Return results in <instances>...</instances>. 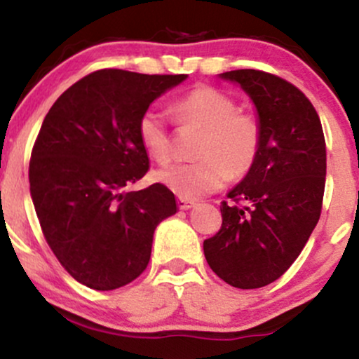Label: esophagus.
<instances>
[{
	"label": "esophagus",
	"instance_id": "obj_1",
	"mask_svg": "<svg viewBox=\"0 0 359 359\" xmlns=\"http://www.w3.org/2000/svg\"><path fill=\"white\" fill-rule=\"evenodd\" d=\"M194 201H189V199H182V197H179L177 199V205H179V209H182V211H187V209L194 208Z\"/></svg>",
	"mask_w": 359,
	"mask_h": 359
}]
</instances>
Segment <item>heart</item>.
<instances>
[{
  "label": "heart",
  "mask_w": 359,
  "mask_h": 359,
  "mask_svg": "<svg viewBox=\"0 0 359 359\" xmlns=\"http://www.w3.org/2000/svg\"><path fill=\"white\" fill-rule=\"evenodd\" d=\"M179 121L199 126L204 135L197 145V162L174 163L155 172V180L182 199H197L221 189L229 174L241 177L253 167L262 145L257 118L238 111L229 94L199 86L174 104ZM138 138L155 162L170 158V137L162 113L148 108L138 119Z\"/></svg>",
  "instance_id": "heart-1"
}]
</instances>
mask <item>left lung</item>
Here are the masks:
<instances>
[{
    "label": "left lung",
    "instance_id": "left-lung-1",
    "mask_svg": "<svg viewBox=\"0 0 359 359\" xmlns=\"http://www.w3.org/2000/svg\"><path fill=\"white\" fill-rule=\"evenodd\" d=\"M250 96L262 145L253 167L221 203L219 233L204 241L214 273L236 288H259L282 277L314 231L325 185V142L312 102L273 74L222 72Z\"/></svg>",
    "mask_w": 359,
    "mask_h": 359
}]
</instances>
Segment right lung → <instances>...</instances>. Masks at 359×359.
Returning <instances> with one entry per match:
<instances>
[{
  "label": "right lung",
  "instance_id": "obj_1",
  "mask_svg": "<svg viewBox=\"0 0 359 359\" xmlns=\"http://www.w3.org/2000/svg\"><path fill=\"white\" fill-rule=\"evenodd\" d=\"M185 79L102 69L72 84L45 116L28 170L32 201L53 255L82 285L133 282L150 262L155 228L177 212L165 185L125 187L150 163L140 116Z\"/></svg>",
  "mask_w": 359,
  "mask_h": 359
}]
</instances>
